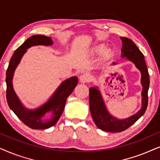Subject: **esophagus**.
<instances>
[{
  "instance_id": "obj_1",
  "label": "esophagus",
  "mask_w": 160,
  "mask_h": 160,
  "mask_svg": "<svg viewBox=\"0 0 160 160\" xmlns=\"http://www.w3.org/2000/svg\"><path fill=\"white\" fill-rule=\"evenodd\" d=\"M91 79V77L90 74L88 73H84V74H82L81 76H80V80L82 83H86V82H90Z\"/></svg>"
}]
</instances>
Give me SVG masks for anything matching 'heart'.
<instances>
[{"label":"heart","instance_id":"b5f03b06","mask_svg":"<svg viewBox=\"0 0 160 160\" xmlns=\"http://www.w3.org/2000/svg\"><path fill=\"white\" fill-rule=\"evenodd\" d=\"M94 51L96 53H97V54H102V53L105 52V51L107 53H110V52L109 50H106V47L104 45V44H100V45L97 46V48H95Z\"/></svg>","mask_w":160,"mask_h":160}]
</instances>
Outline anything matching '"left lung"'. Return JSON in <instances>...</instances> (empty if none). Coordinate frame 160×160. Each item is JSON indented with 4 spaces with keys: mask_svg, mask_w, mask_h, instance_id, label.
Here are the masks:
<instances>
[{
    "mask_svg": "<svg viewBox=\"0 0 160 160\" xmlns=\"http://www.w3.org/2000/svg\"><path fill=\"white\" fill-rule=\"evenodd\" d=\"M122 41L121 58H126L132 62L141 73L142 108L138 112L125 119L116 118L108 111L101 92L98 87L89 89V105L91 116L98 128L109 132H121L134 124L146 112L148 106V91L149 87V76L145 62L144 55L131 39L121 37ZM116 64V63H112Z\"/></svg>",
    "mask_w": 160,
    "mask_h": 160,
    "instance_id": "8db88e82",
    "label": "left lung"
}]
</instances>
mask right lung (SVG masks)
<instances>
[{
    "label": "right lung",
    "instance_id": "right-lung-1",
    "mask_svg": "<svg viewBox=\"0 0 160 160\" xmlns=\"http://www.w3.org/2000/svg\"><path fill=\"white\" fill-rule=\"evenodd\" d=\"M52 44V40L49 37L33 35L29 37L14 51L6 71V100L8 105L11 110L26 126L33 129H45L54 126L62 114L67 97L71 94L78 85V79L77 77H72L64 80L61 82L50 99L43 105L35 110L25 108L16 95L12 86V78L15 69L23 55L27 51V49L32 46H50ZM46 114H50L51 118L44 119L43 117Z\"/></svg>",
    "mask_w": 160,
    "mask_h": 160
}]
</instances>
